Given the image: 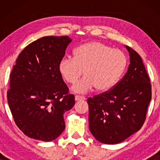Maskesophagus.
I'll list each match as a JSON object with an SVG mask.
<instances>
[{
    "label": "esophagus",
    "mask_w": 160,
    "mask_h": 160,
    "mask_svg": "<svg viewBox=\"0 0 160 160\" xmlns=\"http://www.w3.org/2000/svg\"><path fill=\"white\" fill-rule=\"evenodd\" d=\"M86 99L83 96H80V95H76L75 96V100L76 101H79V100H84Z\"/></svg>",
    "instance_id": "obj_1"
}]
</instances>
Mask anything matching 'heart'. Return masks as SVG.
<instances>
[{"label":"heart","mask_w":160,"mask_h":160,"mask_svg":"<svg viewBox=\"0 0 160 160\" xmlns=\"http://www.w3.org/2000/svg\"><path fill=\"white\" fill-rule=\"evenodd\" d=\"M127 62V57L122 50L92 41L76 48L74 57H63L59 62L58 70L62 78L72 84L84 71L86 76L72 87V90L85 94L95 87L102 92L112 88L123 74Z\"/></svg>","instance_id":"heart-1"}]
</instances>
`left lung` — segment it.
I'll list each match as a JSON object with an SVG mask.
<instances>
[{
	"instance_id": "left-lung-1",
	"label": "left lung",
	"mask_w": 160,
	"mask_h": 160,
	"mask_svg": "<svg viewBox=\"0 0 160 160\" xmlns=\"http://www.w3.org/2000/svg\"><path fill=\"white\" fill-rule=\"evenodd\" d=\"M125 47L130 54L127 73L110 91L87 100L89 130L102 143H119L138 132L152 99L150 79L141 56Z\"/></svg>"
}]
</instances>
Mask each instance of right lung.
<instances>
[{"label": "right lung", "mask_w": 160, "mask_h": 160, "mask_svg": "<svg viewBox=\"0 0 160 160\" xmlns=\"http://www.w3.org/2000/svg\"><path fill=\"white\" fill-rule=\"evenodd\" d=\"M68 36H45L19 54L10 74L8 103L17 127L31 138L49 142L65 130L64 113L75 99L58 70Z\"/></svg>", "instance_id": "right-lung-1"}]
</instances>
